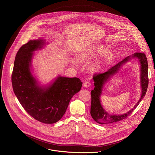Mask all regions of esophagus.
Masks as SVG:
<instances>
[{
    "label": "esophagus",
    "instance_id": "esophagus-1",
    "mask_svg": "<svg viewBox=\"0 0 155 155\" xmlns=\"http://www.w3.org/2000/svg\"><path fill=\"white\" fill-rule=\"evenodd\" d=\"M90 85H91V83H90L89 81L85 82L84 84V85H83L84 87H85V88H88L89 87H90Z\"/></svg>",
    "mask_w": 155,
    "mask_h": 155
}]
</instances>
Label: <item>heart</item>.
<instances>
[{"label":"heart","mask_w":155,"mask_h":155,"mask_svg":"<svg viewBox=\"0 0 155 155\" xmlns=\"http://www.w3.org/2000/svg\"><path fill=\"white\" fill-rule=\"evenodd\" d=\"M109 52V48L103 45H94L88 47L81 55V58L82 60L91 61L99 58L106 55ZM114 58V54L113 52L108 53L106 57V61L111 62ZM95 67H92L91 70H94Z\"/></svg>","instance_id":"1"}]
</instances>
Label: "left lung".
Listing matches in <instances>:
<instances>
[{
	"label": "left lung",
	"instance_id": "obj_1",
	"mask_svg": "<svg viewBox=\"0 0 155 155\" xmlns=\"http://www.w3.org/2000/svg\"><path fill=\"white\" fill-rule=\"evenodd\" d=\"M136 59L138 60L140 65V79L142 93L141 97L137 104L130 110L120 115H111L103 108L101 104V96L104 84L110 78L116 74L121 67L125 64L131 59ZM94 82V88L91 91V115L93 119L98 124H109L115 122H118L128 117L141 101L146 95L149 84L148 79V63L146 55L144 53L136 52L132 55L128 56L119 62L118 64L112 67L106 72L95 74L93 76Z\"/></svg>",
	"mask_w": 155,
	"mask_h": 155
}]
</instances>
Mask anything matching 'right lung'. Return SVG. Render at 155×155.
I'll list each match as a JSON object with an SVG mask.
<instances>
[{
  "instance_id": "add662e5",
  "label": "right lung",
  "mask_w": 155,
  "mask_h": 155,
  "mask_svg": "<svg viewBox=\"0 0 155 155\" xmlns=\"http://www.w3.org/2000/svg\"><path fill=\"white\" fill-rule=\"evenodd\" d=\"M46 44L44 38H39L22 45L15 57L11 79L14 92L25 110L36 120L51 124L62 118L82 82L77 78L58 75L50 83L41 84L33 73L32 60L34 52Z\"/></svg>"
}]
</instances>
